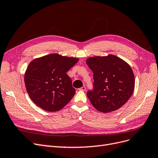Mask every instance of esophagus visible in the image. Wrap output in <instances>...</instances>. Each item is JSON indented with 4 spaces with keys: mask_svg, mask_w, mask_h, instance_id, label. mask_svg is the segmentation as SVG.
I'll return each mask as SVG.
<instances>
[{
    "mask_svg": "<svg viewBox=\"0 0 158 158\" xmlns=\"http://www.w3.org/2000/svg\"><path fill=\"white\" fill-rule=\"evenodd\" d=\"M79 90H80V91H84L86 90V88H85V86H83V87H81V88H80Z\"/></svg>",
    "mask_w": 158,
    "mask_h": 158,
    "instance_id": "1",
    "label": "esophagus"
}]
</instances>
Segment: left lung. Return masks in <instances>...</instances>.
I'll return each mask as SVG.
<instances>
[{
	"label": "left lung",
	"mask_w": 158,
	"mask_h": 158,
	"mask_svg": "<svg viewBox=\"0 0 158 158\" xmlns=\"http://www.w3.org/2000/svg\"><path fill=\"white\" fill-rule=\"evenodd\" d=\"M87 64L93 73V89L87 92L92 105L103 113L119 109L134 90V75L130 66L114 55L88 58Z\"/></svg>",
	"instance_id": "obj_1"
}]
</instances>
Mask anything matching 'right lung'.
Listing matches in <instances>:
<instances>
[{"label":"right lung","mask_w":158,"mask_h":158,"mask_svg":"<svg viewBox=\"0 0 158 158\" xmlns=\"http://www.w3.org/2000/svg\"><path fill=\"white\" fill-rule=\"evenodd\" d=\"M78 59L51 54L31 61L24 74L28 95L40 108L57 111L66 106L76 90L67 72Z\"/></svg>","instance_id":"right-lung-1"}]
</instances>
